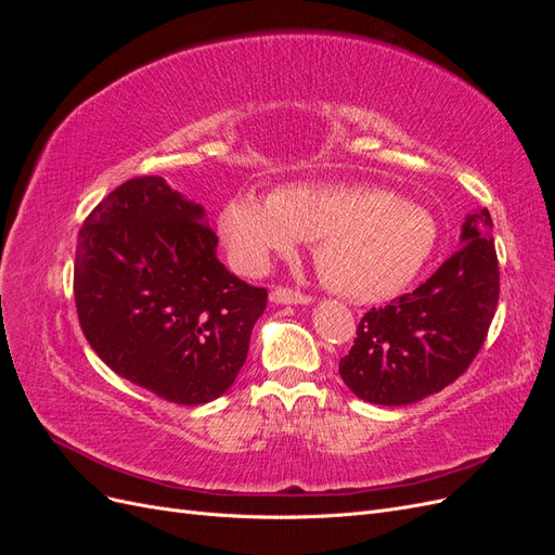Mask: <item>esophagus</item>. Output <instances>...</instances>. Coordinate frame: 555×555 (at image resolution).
<instances>
[{"mask_svg":"<svg viewBox=\"0 0 555 555\" xmlns=\"http://www.w3.org/2000/svg\"><path fill=\"white\" fill-rule=\"evenodd\" d=\"M271 304H278V306H308V304H312V298L308 294L296 292V289L275 287L271 292Z\"/></svg>","mask_w":555,"mask_h":555,"instance_id":"obj_1","label":"esophagus"}]
</instances>
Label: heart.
<instances>
[{
	"label": "heart",
	"instance_id": "1",
	"mask_svg": "<svg viewBox=\"0 0 555 555\" xmlns=\"http://www.w3.org/2000/svg\"><path fill=\"white\" fill-rule=\"evenodd\" d=\"M231 261L263 273L278 255L314 238V261L331 289L375 304L400 294L438 243L435 217L367 184H289L273 196L241 192L220 212Z\"/></svg>",
	"mask_w": 555,
	"mask_h": 555
}]
</instances>
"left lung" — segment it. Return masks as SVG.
<instances>
[{
  "mask_svg": "<svg viewBox=\"0 0 555 555\" xmlns=\"http://www.w3.org/2000/svg\"><path fill=\"white\" fill-rule=\"evenodd\" d=\"M461 249L412 294L367 310L340 377L373 405H412L467 371L493 322L500 271L491 212L465 217Z\"/></svg>",
  "mask_w": 555,
  "mask_h": 555,
  "instance_id": "8db88e82",
  "label": "left lung"
}]
</instances>
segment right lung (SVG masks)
I'll use <instances>...</instances> for the list:
<instances>
[{"label": "right lung", "mask_w": 555, "mask_h": 555, "mask_svg": "<svg viewBox=\"0 0 555 555\" xmlns=\"http://www.w3.org/2000/svg\"><path fill=\"white\" fill-rule=\"evenodd\" d=\"M215 251L204 206L159 176L122 182L88 215L76 310L113 373L178 405H204L236 382L268 292Z\"/></svg>", "instance_id": "obj_1"}]
</instances>
